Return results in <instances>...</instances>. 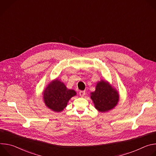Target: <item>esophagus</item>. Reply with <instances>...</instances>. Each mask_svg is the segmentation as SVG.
Returning a JSON list of instances; mask_svg holds the SVG:
<instances>
[{"label":"esophagus","instance_id":"1","mask_svg":"<svg viewBox=\"0 0 156 156\" xmlns=\"http://www.w3.org/2000/svg\"><path fill=\"white\" fill-rule=\"evenodd\" d=\"M79 94L81 97H83L85 95V91H80Z\"/></svg>","mask_w":156,"mask_h":156}]
</instances>
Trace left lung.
I'll list each match as a JSON object with an SVG mask.
<instances>
[{
    "instance_id": "8db88e82",
    "label": "left lung",
    "mask_w": 156,
    "mask_h": 156,
    "mask_svg": "<svg viewBox=\"0 0 156 156\" xmlns=\"http://www.w3.org/2000/svg\"><path fill=\"white\" fill-rule=\"evenodd\" d=\"M91 94L96 108L102 112L114 108L119 99V94L115 89L104 81L98 83L96 91Z\"/></svg>"
}]
</instances>
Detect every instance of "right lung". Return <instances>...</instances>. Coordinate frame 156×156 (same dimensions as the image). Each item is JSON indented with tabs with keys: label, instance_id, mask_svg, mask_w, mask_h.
Here are the masks:
<instances>
[{
	"label": "right lung",
	"instance_id": "1",
	"mask_svg": "<svg viewBox=\"0 0 156 156\" xmlns=\"http://www.w3.org/2000/svg\"><path fill=\"white\" fill-rule=\"evenodd\" d=\"M76 92L68 90L65 85L57 80L49 84L44 91L43 98L46 105L55 112H60L66 107L70 99Z\"/></svg>",
	"mask_w": 156,
	"mask_h": 156
}]
</instances>
